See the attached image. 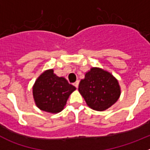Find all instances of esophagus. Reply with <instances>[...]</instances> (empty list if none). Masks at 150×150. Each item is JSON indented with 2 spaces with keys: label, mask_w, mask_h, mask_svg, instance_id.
<instances>
[{
  "label": "esophagus",
  "mask_w": 150,
  "mask_h": 150,
  "mask_svg": "<svg viewBox=\"0 0 150 150\" xmlns=\"http://www.w3.org/2000/svg\"><path fill=\"white\" fill-rule=\"evenodd\" d=\"M74 86L76 87V88H78V86H79V80L75 82V83H74Z\"/></svg>",
  "instance_id": "1"
}]
</instances>
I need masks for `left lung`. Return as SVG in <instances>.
<instances>
[{
	"label": "left lung",
	"instance_id": "left-lung-1",
	"mask_svg": "<svg viewBox=\"0 0 150 150\" xmlns=\"http://www.w3.org/2000/svg\"><path fill=\"white\" fill-rule=\"evenodd\" d=\"M79 92L94 110L104 111L117 101L121 88L111 73L100 67H91L79 84Z\"/></svg>",
	"mask_w": 150,
	"mask_h": 150
}]
</instances>
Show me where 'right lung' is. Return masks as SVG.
I'll return each instance as SVG.
<instances>
[{
	"mask_svg": "<svg viewBox=\"0 0 150 150\" xmlns=\"http://www.w3.org/2000/svg\"><path fill=\"white\" fill-rule=\"evenodd\" d=\"M33 98L36 106L41 110L58 113L64 109L69 96L76 87L63 76L49 69L40 75L33 86Z\"/></svg>",
	"mask_w": 150,
	"mask_h": 150,
	"instance_id": "right-lung-1",
	"label": "right lung"
}]
</instances>
